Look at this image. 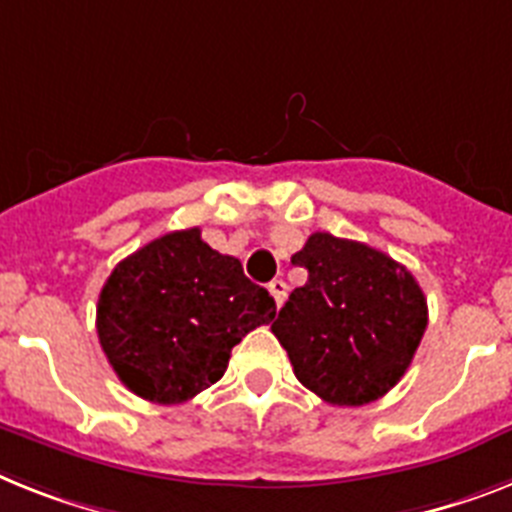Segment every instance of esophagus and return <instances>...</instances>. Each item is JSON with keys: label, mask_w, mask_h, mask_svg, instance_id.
Listing matches in <instances>:
<instances>
[{"label": "esophagus", "mask_w": 512, "mask_h": 512, "mask_svg": "<svg viewBox=\"0 0 512 512\" xmlns=\"http://www.w3.org/2000/svg\"><path fill=\"white\" fill-rule=\"evenodd\" d=\"M270 294H273V299H276V307H281L283 302H286V294H289V286H286V281H281V278H276V281L268 283Z\"/></svg>", "instance_id": "esophagus-1"}]
</instances>
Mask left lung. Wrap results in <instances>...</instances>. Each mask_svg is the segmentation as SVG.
<instances>
[{
  "label": "left lung",
  "instance_id": "8db88e82",
  "mask_svg": "<svg viewBox=\"0 0 512 512\" xmlns=\"http://www.w3.org/2000/svg\"><path fill=\"white\" fill-rule=\"evenodd\" d=\"M291 263L307 283L270 325L302 382L333 406H364L409 369L424 330L427 299L416 278L380 249L317 231Z\"/></svg>",
  "mask_w": 512,
  "mask_h": 512
}]
</instances>
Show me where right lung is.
Masks as SVG:
<instances>
[{"label":"right lung","instance_id":"obj_1","mask_svg":"<svg viewBox=\"0 0 512 512\" xmlns=\"http://www.w3.org/2000/svg\"><path fill=\"white\" fill-rule=\"evenodd\" d=\"M276 317L273 296L200 229L163 234L124 257L96 309L101 349L145 401L182 403L218 382L231 349Z\"/></svg>","mask_w":512,"mask_h":512}]
</instances>
